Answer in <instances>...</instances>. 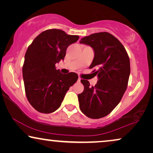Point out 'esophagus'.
<instances>
[{
	"instance_id": "34e87169",
	"label": "esophagus",
	"mask_w": 153,
	"mask_h": 153,
	"mask_svg": "<svg viewBox=\"0 0 153 153\" xmlns=\"http://www.w3.org/2000/svg\"><path fill=\"white\" fill-rule=\"evenodd\" d=\"M77 81H78V82H80V81H81V79L79 78L78 80H77Z\"/></svg>"
}]
</instances>
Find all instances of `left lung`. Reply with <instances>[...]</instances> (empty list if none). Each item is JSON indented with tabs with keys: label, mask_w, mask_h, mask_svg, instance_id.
Listing matches in <instances>:
<instances>
[{
	"label": "left lung",
	"mask_w": 153,
	"mask_h": 153,
	"mask_svg": "<svg viewBox=\"0 0 153 153\" xmlns=\"http://www.w3.org/2000/svg\"><path fill=\"white\" fill-rule=\"evenodd\" d=\"M80 43L94 50L95 57L89 68H97L93 72L98 81L95 86H90L88 81L81 79L84 90L78 95L79 108L90 118H103L116 108L126 91L129 58L124 46L109 33H94L83 37Z\"/></svg>",
	"instance_id": "left-lung-1"
}]
</instances>
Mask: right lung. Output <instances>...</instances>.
Masks as SVG:
<instances>
[{"label": "right lung", "mask_w": 153, "mask_h": 153, "mask_svg": "<svg viewBox=\"0 0 153 153\" xmlns=\"http://www.w3.org/2000/svg\"><path fill=\"white\" fill-rule=\"evenodd\" d=\"M79 38L59 29H49L28 47L22 68L25 93L37 111L51 114L57 110L67 91L76 82V73L62 74L56 69V63L64 60L67 48Z\"/></svg>", "instance_id": "add662e5"}]
</instances>
